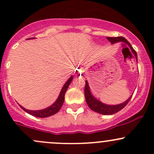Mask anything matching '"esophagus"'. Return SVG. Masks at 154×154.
Wrapping results in <instances>:
<instances>
[{
  "mask_svg": "<svg viewBox=\"0 0 154 154\" xmlns=\"http://www.w3.org/2000/svg\"><path fill=\"white\" fill-rule=\"evenodd\" d=\"M74 74H75L76 76H81V69L80 68H77V69H75V71H74Z\"/></svg>",
  "mask_w": 154,
  "mask_h": 154,
  "instance_id": "obj_1",
  "label": "esophagus"
}]
</instances>
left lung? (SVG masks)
Returning <instances> with one entry per match:
<instances>
[{"label": "left lung", "instance_id": "obj_1", "mask_svg": "<svg viewBox=\"0 0 154 154\" xmlns=\"http://www.w3.org/2000/svg\"><path fill=\"white\" fill-rule=\"evenodd\" d=\"M108 41L111 42V44H114V43H119V42H122L127 44L129 48L131 50L133 54L135 56L136 60L137 62V54L135 50L133 48V47L131 45V43L128 41L125 38L122 37H116V38H106ZM132 95L126 101L123 102L122 103L118 105H108L105 104V103H102L101 101L97 99L92 94L89 85H88V80H85V97L86 103L88 106L92 111H95V112L98 113V114H103V115H111V114H116V113L119 112L120 110H122L124 107H125L126 105L130 101Z\"/></svg>", "mask_w": 154, "mask_h": 154}]
</instances>
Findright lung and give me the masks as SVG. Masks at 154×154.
<instances>
[{"mask_svg":"<svg viewBox=\"0 0 154 154\" xmlns=\"http://www.w3.org/2000/svg\"><path fill=\"white\" fill-rule=\"evenodd\" d=\"M31 39H35V38H28V40H31ZM72 80H73V76L72 75L70 78L67 80V82H66V83L64 84L63 86L62 89H61L60 92V94L59 96H58L57 99L56 100V101L49 107H47V108H44V109L32 111V110H29V109H26V108H23V107L20 106V105H19V106H20V108H21L24 111H26V112L28 113V114H31V115L36 116V117L45 118V117H48V116L54 115V114H57V113L60 110L61 107H62L63 104L64 99H65V94H66V91H67L69 85H70V83L72 81Z\"/></svg>","mask_w":154,"mask_h":154,"instance_id":"obj_1","label":"right lung"}]
</instances>
